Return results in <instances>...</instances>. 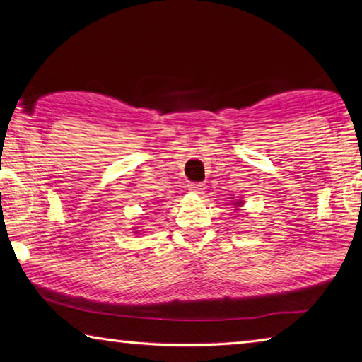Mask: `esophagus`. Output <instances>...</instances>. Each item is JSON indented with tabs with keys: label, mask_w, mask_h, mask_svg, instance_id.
<instances>
[{
	"label": "esophagus",
	"mask_w": 362,
	"mask_h": 362,
	"mask_svg": "<svg viewBox=\"0 0 362 362\" xmlns=\"http://www.w3.org/2000/svg\"><path fill=\"white\" fill-rule=\"evenodd\" d=\"M205 189H206V186L204 185V182H195V185H189V191H191L192 194H197V195L204 194Z\"/></svg>",
	"instance_id": "esophagus-1"
}]
</instances>
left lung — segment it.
Masks as SVG:
<instances>
[{
    "mask_svg": "<svg viewBox=\"0 0 362 362\" xmlns=\"http://www.w3.org/2000/svg\"><path fill=\"white\" fill-rule=\"evenodd\" d=\"M232 202V205H235V210L238 211V210H242V206H243V204L245 202L242 200V199H238V200H230Z\"/></svg>",
    "mask_w": 362,
    "mask_h": 362,
    "instance_id": "left-lung-1",
    "label": "left lung"
}]
</instances>
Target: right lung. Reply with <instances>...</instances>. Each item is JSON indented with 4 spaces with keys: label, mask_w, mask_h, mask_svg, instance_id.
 <instances>
[{
    "label": "right lung",
    "mask_w": 362,
    "mask_h": 362,
    "mask_svg": "<svg viewBox=\"0 0 362 362\" xmlns=\"http://www.w3.org/2000/svg\"><path fill=\"white\" fill-rule=\"evenodd\" d=\"M133 233H138V235H139V233H143V230L141 229H136V227H133Z\"/></svg>",
    "instance_id": "right-lung-1"
}]
</instances>
